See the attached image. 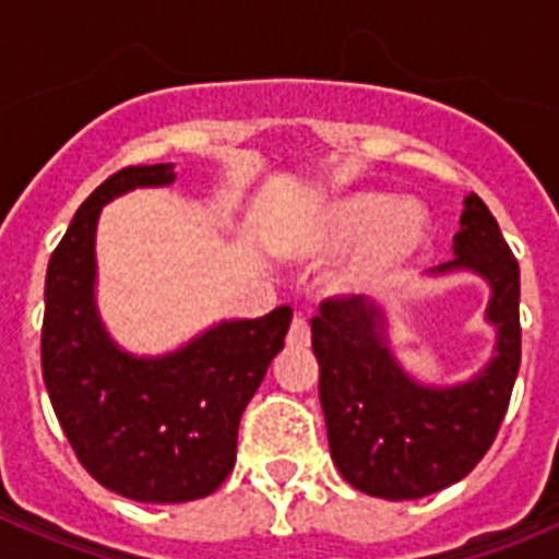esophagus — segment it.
Wrapping results in <instances>:
<instances>
[{
    "label": "esophagus",
    "mask_w": 559,
    "mask_h": 559,
    "mask_svg": "<svg viewBox=\"0 0 559 559\" xmlns=\"http://www.w3.org/2000/svg\"><path fill=\"white\" fill-rule=\"evenodd\" d=\"M307 342H310V324H307V319L296 316V319H293V324H289L287 345L289 348H305Z\"/></svg>",
    "instance_id": "esophagus-1"
}]
</instances>
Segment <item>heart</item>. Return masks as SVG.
<instances>
[{
    "label": "heart",
    "mask_w": 559,
    "mask_h": 559,
    "mask_svg": "<svg viewBox=\"0 0 559 559\" xmlns=\"http://www.w3.org/2000/svg\"><path fill=\"white\" fill-rule=\"evenodd\" d=\"M359 240L362 246L336 284L350 296H371L394 284L408 263L424 252L429 217L412 202L391 205L385 193H345L322 211L307 249L313 254H340Z\"/></svg>",
    "instance_id": "b5f03b06"
}]
</instances>
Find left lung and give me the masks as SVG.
Returning a JSON list of instances; mask_svg holds the SVG:
<instances>
[{
    "label": "left lung",
    "instance_id": "1",
    "mask_svg": "<svg viewBox=\"0 0 559 559\" xmlns=\"http://www.w3.org/2000/svg\"><path fill=\"white\" fill-rule=\"evenodd\" d=\"M455 258L429 275L467 270L487 281L485 319L496 357L459 385H424L385 340V310L362 296L324 298L313 316V354L333 464L377 499H424L485 459L511 403L522 359L520 263L476 193L464 197Z\"/></svg>",
    "mask_w": 559,
    "mask_h": 559
}]
</instances>
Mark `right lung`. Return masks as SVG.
Instances as JSON below:
<instances>
[{"label":"right lung","mask_w":559,"mask_h":559,"mask_svg":"<svg viewBox=\"0 0 559 559\" xmlns=\"http://www.w3.org/2000/svg\"><path fill=\"white\" fill-rule=\"evenodd\" d=\"M174 179V165H133L90 193L51 252L43 316V380L78 461L112 493L156 504L193 502L226 481L246 403L293 322L287 305L275 307L214 324L165 357L109 340L95 305L100 209Z\"/></svg>","instance_id":"add662e5"}]
</instances>
